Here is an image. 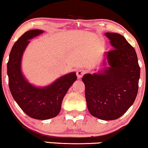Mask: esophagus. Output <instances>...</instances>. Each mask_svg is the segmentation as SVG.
I'll return each mask as SVG.
<instances>
[{
  "mask_svg": "<svg viewBox=\"0 0 148 148\" xmlns=\"http://www.w3.org/2000/svg\"><path fill=\"white\" fill-rule=\"evenodd\" d=\"M86 73V72L84 70H78L77 72H76V76H77L78 78H81L84 74Z\"/></svg>",
  "mask_w": 148,
  "mask_h": 148,
  "instance_id": "1",
  "label": "esophagus"
}]
</instances>
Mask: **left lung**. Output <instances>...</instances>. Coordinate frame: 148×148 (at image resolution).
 <instances>
[{
    "label": "left lung",
    "instance_id": "1",
    "mask_svg": "<svg viewBox=\"0 0 148 148\" xmlns=\"http://www.w3.org/2000/svg\"><path fill=\"white\" fill-rule=\"evenodd\" d=\"M105 35L113 47L106 52L104 64L108 67L86 74L82 80L89 113L102 120H114L124 115L135 100L140 67L135 50L124 36L115 33Z\"/></svg>",
    "mask_w": 148,
    "mask_h": 148
}]
</instances>
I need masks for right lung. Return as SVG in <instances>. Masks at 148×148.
I'll list each match as a JSON object with an SVG mask.
<instances>
[{
  "mask_svg": "<svg viewBox=\"0 0 148 148\" xmlns=\"http://www.w3.org/2000/svg\"><path fill=\"white\" fill-rule=\"evenodd\" d=\"M43 33L39 29L24 33L13 46L7 63L9 87L13 98L27 115L41 120L59 113L63 98L77 78L75 72H71L44 87H35L26 79L21 70L22 55L29 40Z\"/></svg>",
  "mask_w": 148,
  "mask_h": 148,
  "instance_id": "add662e5",
  "label": "right lung"
}]
</instances>
